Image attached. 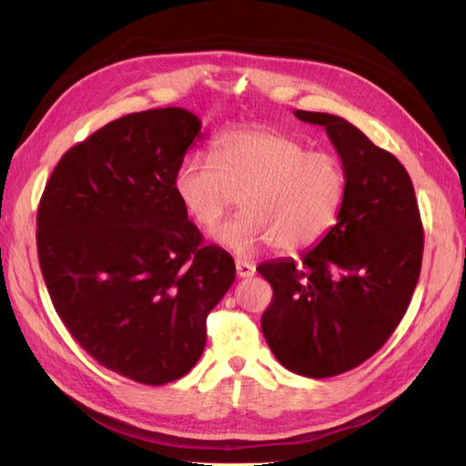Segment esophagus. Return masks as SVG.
Masks as SVG:
<instances>
[{"label":"esophagus","instance_id":"1","mask_svg":"<svg viewBox=\"0 0 466 466\" xmlns=\"http://www.w3.org/2000/svg\"><path fill=\"white\" fill-rule=\"evenodd\" d=\"M235 268H237V276L238 278H252L257 272L255 264H250L247 260H235Z\"/></svg>","mask_w":466,"mask_h":466}]
</instances>
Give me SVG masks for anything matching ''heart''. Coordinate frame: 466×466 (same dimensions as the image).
<instances>
[{"label": "heart", "instance_id": "heart-1", "mask_svg": "<svg viewBox=\"0 0 466 466\" xmlns=\"http://www.w3.org/2000/svg\"><path fill=\"white\" fill-rule=\"evenodd\" d=\"M173 187L187 214L204 229L216 228L241 196L245 209L214 233L237 255L266 245L301 252L336 228L348 177L336 155L309 151L301 139L268 126H247L219 134L211 155H187Z\"/></svg>", "mask_w": 466, "mask_h": 466}]
</instances>
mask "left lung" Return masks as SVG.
Segmentation results:
<instances>
[{
    "label": "left lung",
    "mask_w": 466,
    "mask_h": 466,
    "mask_svg": "<svg viewBox=\"0 0 466 466\" xmlns=\"http://www.w3.org/2000/svg\"><path fill=\"white\" fill-rule=\"evenodd\" d=\"M293 115L327 130L348 192L336 228L301 264L257 268L274 289L262 334L286 370L322 379L358 368L399 327L420 278L424 229L412 180L392 153L340 116Z\"/></svg>",
    "instance_id": "obj_1"
}]
</instances>
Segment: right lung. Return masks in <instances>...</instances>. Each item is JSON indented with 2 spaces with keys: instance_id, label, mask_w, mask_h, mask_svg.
<instances>
[{
  "instance_id": "add662e5",
  "label": "right lung",
  "mask_w": 466,
  "mask_h": 466,
  "mask_svg": "<svg viewBox=\"0 0 466 466\" xmlns=\"http://www.w3.org/2000/svg\"><path fill=\"white\" fill-rule=\"evenodd\" d=\"M200 126L177 106L112 120L64 153L38 204L56 313L93 360L136 383L194 368L206 319L235 279L231 255L202 245L173 187Z\"/></svg>"
}]
</instances>
